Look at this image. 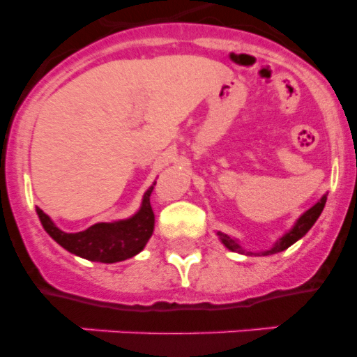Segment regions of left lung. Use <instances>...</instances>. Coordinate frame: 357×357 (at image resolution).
<instances>
[{"label": "left lung", "instance_id": "left-lung-1", "mask_svg": "<svg viewBox=\"0 0 357 357\" xmlns=\"http://www.w3.org/2000/svg\"><path fill=\"white\" fill-rule=\"evenodd\" d=\"M326 202H327V195H324V197L320 198V200L314 204L313 207H309L305 213H302L301 216L296 218L295 225L291 227V229L286 232V234L280 236L279 239H277L275 243H273L272 247L266 248V250H261V252H250V250H245L241 245V241L236 238H232V236L229 234H223V232H220L218 230L216 236L218 239L223 243V247L229 248L230 252H238V254H245V255H272V254H279V252L286 250V248H289L293 245V243H296L301 238H304L305 234L309 232V229L314 225V222L318 220V216L321 214V211H324V207H326Z\"/></svg>", "mask_w": 357, "mask_h": 357}]
</instances>
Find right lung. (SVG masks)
<instances>
[{
    "mask_svg": "<svg viewBox=\"0 0 357 357\" xmlns=\"http://www.w3.org/2000/svg\"><path fill=\"white\" fill-rule=\"evenodd\" d=\"M153 185L155 182L144 191L141 207L130 218L94 223L82 232H64L39 207H37V216L52 239H55L62 248L71 254L78 255L82 259L94 261V263H119L139 254L153 234L155 214L150 206Z\"/></svg>",
    "mask_w": 357,
    "mask_h": 357,
    "instance_id": "add662e5",
    "label": "right lung"
}]
</instances>
